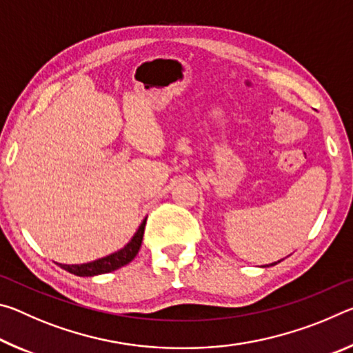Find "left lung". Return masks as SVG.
I'll list each match as a JSON object with an SVG mask.
<instances>
[{
    "label": "left lung",
    "instance_id": "1",
    "mask_svg": "<svg viewBox=\"0 0 353 353\" xmlns=\"http://www.w3.org/2000/svg\"><path fill=\"white\" fill-rule=\"evenodd\" d=\"M271 265H276V263H271Z\"/></svg>",
    "mask_w": 353,
    "mask_h": 353
}]
</instances>
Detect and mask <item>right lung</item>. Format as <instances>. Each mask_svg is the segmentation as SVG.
<instances>
[{"label":"right lung","instance_id":"right-lung-1","mask_svg":"<svg viewBox=\"0 0 353 353\" xmlns=\"http://www.w3.org/2000/svg\"><path fill=\"white\" fill-rule=\"evenodd\" d=\"M145 225H146V219L143 221L141 225L139 227V230H137V234L134 235V238L130 240L128 246L121 250H118L115 254L107 255L104 259L94 260L90 263H83V265H59V266H61L62 270L79 277H92V276H98V274H107V272L117 271L121 266L132 261L135 259V255L139 254L141 241H143V234H145Z\"/></svg>","mask_w":353,"mask_h":353}]
</instances>
